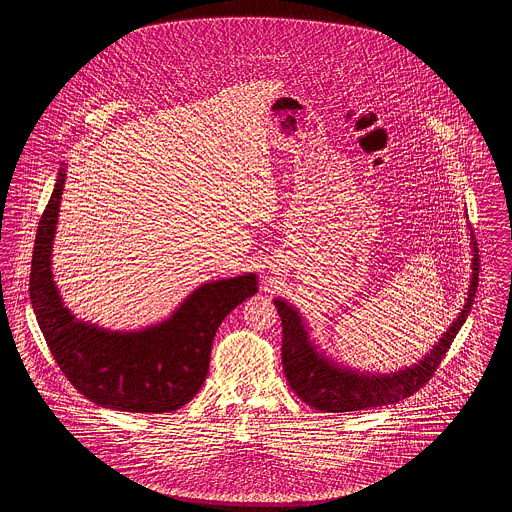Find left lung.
<instances>
[{
    "label": "left lung",
    "mask_w": 512,
    "mask_h": 512,
    "mask_svg": "<svg viewBox=\"0 0 512 512\" xmlns=\"http://www.w3.org/2000/svg\"><path fill=\"white\" fill-rule=\"evenodd\" d=\"M474 259H472V282L468 290V299L464 303L461 315L453 322V326L443 334L438 345L430 351L413 368H405L386 376H366L357 374L347 368H338L334 363H328L322 355H318L315 347L307 338V332L301 324V318L282 299L274 301V307L282 318V366L288 384L292 386L295 395L303 399L307 405L315 407L324 413H349L363 411L370 407L391 405L414 395L424 388L434 372L447 355L455 336L459 334L464 320L470 313L472 301L478 290V274H480V257L476 242Z\"/></svg>",
    "instance_id": "1"
}]
</instances>
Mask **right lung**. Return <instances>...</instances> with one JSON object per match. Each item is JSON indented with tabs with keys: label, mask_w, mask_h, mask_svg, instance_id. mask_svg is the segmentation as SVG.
<instances>
[{
	"label": "right lung",
	"mask_w": 512,
	"mask_h": 512,
	"mask_svg": "<svg viewBox=\"0 0 512 512\" xmlns=\"http://www.w3.org/2000/svg\"><path fill=\"white\" fill-rule=\"evenodd\" d=\"M63 186L61 171L38 224L30 267L32 309L55 363L101 407L128 413L184 407L205 382L220 322L257 293L255 274L201 286L167 322L142 332L119 334L82 324L63 307L49 268Z\"/></svg>",
	"instance_id": "obj_1"
}]
</instances>
